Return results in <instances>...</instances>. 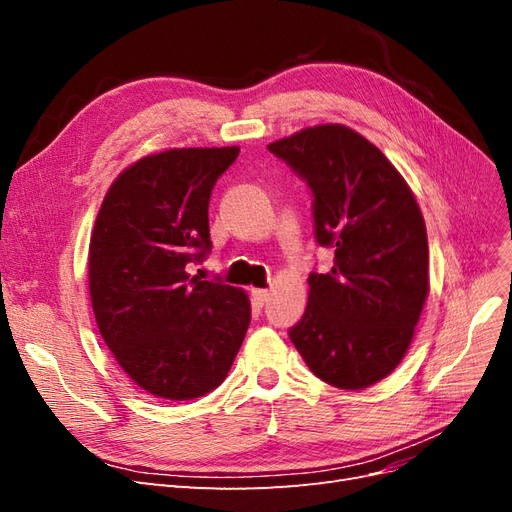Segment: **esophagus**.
<instances>
[{
  "label": "esophagus",
  "instance_id": "esophagus-1",
  "mask_svg": "<svg viewBox=\"0 0 512 512\" xmlns=\"http://www.w3.org/2000/svg\"><path fill=\"white\" fill-rule=\"evenodd\" d=\"M269 297H271L269 290H260V288H254V290H252V301H254L256 307L265 305V303L269 301Z\"/></svg>",
  "mask_w": 512,
  "mask_h": 512
}]
</instances>
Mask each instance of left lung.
Instances as JSON below:
<instances>
[{"label":"left lung","instance_id":"left-lung-1","mask_svg":"<svg viewBox=\"0 0 512 512\" xmlns=\"http://www.w3.org/2000/svg\"><path fill=\"white\" fill-rule=\"evenodd\" d=\"M267 149L309 185L316 241L335 252L329 273H309L305 314L288 335L320 380L367 389L404 359L423 312V213L384 153L339 123L301 130Z\"/></svg>","mask_w":512,"mask_h":512}]
</instances>
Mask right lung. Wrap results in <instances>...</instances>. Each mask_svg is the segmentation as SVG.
<instances>
[{
    "label": "right lung",
    "mask_w": 512,
    "mask_h": 512,
    "mask_svg": "<svg viewBox=\"0 0 512 512\" xmlns=\"http://www.w3.org/2000/svg\"><path fill=\"white\" fill-rule=\"evenodd\" d=\"M239 147L168 149L108 188L89 243V294L121 369L170 401L218 389L250 327L247 294L188 273L211 252L209 198Z\"/></svg>",
    "instance_id": "1"
}]
</instances>
